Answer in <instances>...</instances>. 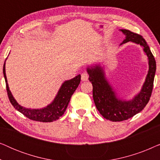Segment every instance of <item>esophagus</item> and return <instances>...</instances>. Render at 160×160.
<instances>
[{
	"mask_svg": "<svg viewBox=\"0 0 160 160\" xmlns=\"http://www.w3.org/2000/svg\"><path fill=\"white\" fill-rule=\"evenodd\" d=\"M88 78H89L88 73H83L82 74V77H81V78H82V82H86V81L88 80Z\"/></svg>",
	"mask_w": 160,
	"mask_h": 160,
	"instance_id": "obj_1",
	"label": "esophagus"
}]
</instances>
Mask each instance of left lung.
Segmentation results:
<instances>
[{
    "label": "left lung",
    "instance_id": "left-lung-1",
    "mask_svg": "<svg viewBox=\"0 0 160 160\" xmlns=\"http://www.w3.org/2000/svg\"><path fill=\"white\" fill-rule=\"evenodd\" d=\"M120 30L125 35V39L120 45L131 41L143 47L148 58V71L140 92L132 100H124L119 98L109 84L103 68L100 65L87 68L89 80L93 87L92 95L96 108L105 119L112 122H121L130 119L145 108L152 95L156 72V61L145 39L128 30Z\"/></svg>",
    "mask_w": 160,
    "mask_h": 160
}]
</instances>
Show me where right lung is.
Returning <instances> with one entry per match:
<instances>
[{
    "instance_id": "add662e5",
    "label": "right lung",
    "mask_w": 160,
    "mask_h": 160,
    "mask_svg": "<svg viewBox=\"0 0 160 160\" xmlns=\"http://www.w3.org/2000/svg\"><path fill=\"white\" fill-rule=\"evenodd\" d=\"M6 60L3 65V73L5 78L6 90L11 103L14 107L15 109L25 115L28 119L33 120V121L42 122H51L58 119L62 117L63 113L66 110L68 105L71 98L76 89H77L78 84L81 82V75L76 76L72 79L68 80L62 83V86L59 89L56 97L54 98L53 101L48 105L47 106L40 109H31L26 108L22 106L16 101L14 98L13 97L12 92L9 90L7 83V78L6 76Z\"/></svg>"
}]
</instances>
